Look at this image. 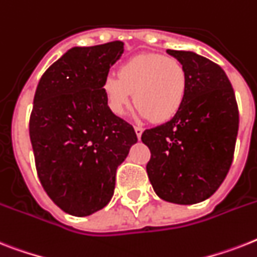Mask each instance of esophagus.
Wrapping results in <instances>:
<instances>
[{"label": "esophagus", "mask_w": 257, "mask_h": 257, "mask_svg": "<svg viewBox=\"0 0 257 257\" xmlns=\"http://www.w3.org/2000/svg\"><path fill=\"white\" fill-rule=\"evenodd\" d=\"M135 132H136V135H137V139H141V135H143V132H144V129L141 128V126H135Z\"/></svg>", "instance_id": "esophagus-1"}]
</instances>
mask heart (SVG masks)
Returning a JSON list of instances; mask_svg holds the SVG:
<instances>
[{
  "label": "heart",
  "instance_id": "1",
  "mask_svg": "<svg viewBox=\"0 0 257 257\" xmlns=\"http://www.w3.org/2000/svg\"><path fill=\"white\" fill-rule=\"evenodd\" d=\"M187 89V72L176 58L162 54H139L122 64L117 75H108L103 84L109 109L122 114L135 103L139 114L156 122L174 117L182 107Z\"/></svg>",
  "mask_w": 257,
  "mask_h": 257
}]
</instances>
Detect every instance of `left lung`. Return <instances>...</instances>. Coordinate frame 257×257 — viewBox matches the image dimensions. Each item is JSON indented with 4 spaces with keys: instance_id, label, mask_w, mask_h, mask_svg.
Returning <instances> with one entry per match:
<instances>
[{
    "instance_id": "8db88e82",
    "label": "left lung",
    "mask_w": 257,
    "mask_h": 257,
    "mask_svg": "<svg viewBox=\"0 0 257 257\" xmlns=\"http://www.w3.org/2000/svg\"><path fill=\"white\" fill-rule=\"evenodd\" d=\"M187 72L182 107L172 120L144 131L147 173L166 202L194 204L211 197L232 164L239 109L231 81L219 64L191 51L168 50Z\"/></svg>"
}]
</instances>
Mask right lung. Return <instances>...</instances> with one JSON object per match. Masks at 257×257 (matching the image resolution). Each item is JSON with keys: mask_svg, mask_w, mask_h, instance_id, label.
Instances as JSON below:
<instances>
[{"mask_svg": "<svg viewBox=\"0 0 257 257\" xmlns=\"http://www.w3.org/2000/svg\"><path fill=\"white\" fill-rule=\"evenodd\" d=\"M122 53L121 41L74 47L45 71L35 91L29 121L35 168L47 195L70 215L107 206L116 169L137 143L103 91Z\"/></svg>", "mask_w": 257, "mask_h": 257, "instance_id": "add662e5", "label": "right lung"}]
</instances>
